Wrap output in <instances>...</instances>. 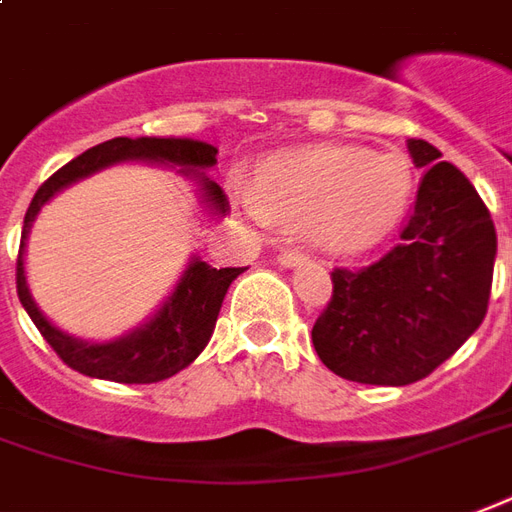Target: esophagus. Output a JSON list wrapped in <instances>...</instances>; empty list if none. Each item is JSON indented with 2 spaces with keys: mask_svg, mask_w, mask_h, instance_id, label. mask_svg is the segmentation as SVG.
<instances>
[{
  "mask_svg": "<svg viewBox=\"0 0 512 512\" xmlns=\"http://www.w3.org/2000/svg\"><path fill=\"white\" fill-rule=\"evenodd\" d=\"M308 261V256L300 251H281L278 253V264H283V267H300V264H305Z\"/></svg>",
  "mask_w": 512,
  "mask_h": 512,
  "instance_id": "1",
  "label": "esophagus"
}]
</instances>
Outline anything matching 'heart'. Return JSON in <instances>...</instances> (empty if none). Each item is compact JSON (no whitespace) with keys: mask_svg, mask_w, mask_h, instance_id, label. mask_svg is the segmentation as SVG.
<instances>
[{"mask_svg":"<svg viewBox=\"0 0 512 512\" xmlns=\"http://www.w3.org/2000/svg\"><path fill=\"white\" fill-rule=\"evenodd\" d=\"M412 188V166L398 152L313 144L272 155L256 188L234 182V196L261 226H308L319 251L357 256L393 231Z\"/></svg>","mask_w":512,"mask_h":512,"instance_id":"obj_1","label":"heart"}]
</instances>
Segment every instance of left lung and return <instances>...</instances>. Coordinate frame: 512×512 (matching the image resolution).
Instances as JSON below:
<instances>
[{
	"label": "left lung",
	"mask_w": 512,
	"mask_h": 512,
	"mask_svg": "<svg viewBox=\"0 0 512 512\" xmlns=\"http://www.w3.org/2000/svg\"><path fill=\"white\" fill-rule=\"evenodd\" d=\"M425 169L401 242L363 270H333V300L313 346L333 374L404 387L453 357L483 324L496 229L472 182L423 138L406 141Z\"/></svg>",
	"instance_id": "left-lung-1"
}]
</instances>
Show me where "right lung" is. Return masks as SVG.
Segmentation results:
<instances>
[{
	"label": "right lung",
	"instance_id": "add662e5",
	"mask_svg": "<svg viewBox=\"0 0 512 512\" xmlns=\"http://www.w3.org/2000/svg\"><path fill=\"white\" fill-rule=\"evenodd\" d=\"M215 155H218V149L207 141H196V138L119 136L87 149L84 155L70 160L54 177H48L40 185L29 210H26L24 231H21V251H18L16 270L18 300L24 305V311L29 313V319L35 322L37 330L43 333V338L51 343V349L73 371L92 376V379H108V382L119 384H152L179 374L210 343L223 297L229 292L231 281L240 272H245V267L215 270L199 256H190L171 294L160 302V308L149 319H144L138 327L122 333L119 338H111V341H84V338L59 330L57 324L37 308L35 297L29 292V283H26V240H29L32 223L43 210V204L54 199L59 190L70 188V185H76L81 179L92 177L108 166L147 163V166L174 169L179 177L193 182L201 207L215 218H223L229 210L226 193L207 177V169L218 163Z\"/></svg>",
	"mask_w": 512,
	"mask_h": 512
}]
</instances>
